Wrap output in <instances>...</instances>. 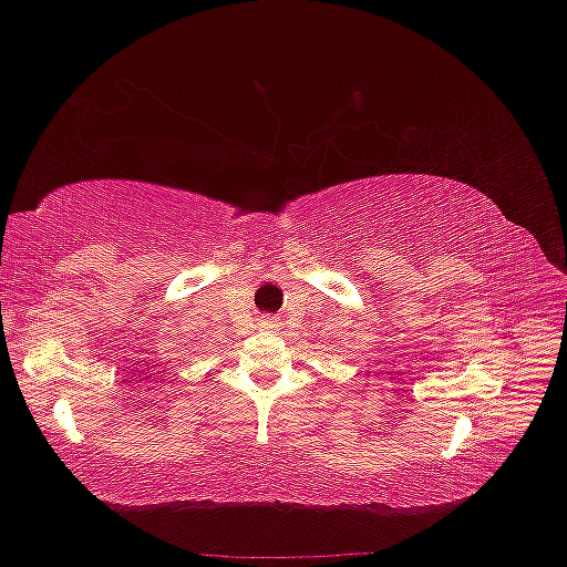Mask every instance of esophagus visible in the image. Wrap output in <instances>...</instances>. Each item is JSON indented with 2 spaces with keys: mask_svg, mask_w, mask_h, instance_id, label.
Returning a JSON list of instances; mask_svg holds the SVG:
<instances>
[{
  "mask_svg": "<svg viewBox=\"0 0 567 567\" xmlns=\"http://www.w3.org/2000/svg\"><path fill=\"white\" fill-rule=\"evenodd\" d=\"M262 324H265V328H275V318H265Z\"/></svg>",
  "mask_w": 567,
  "mask_h": 567,
  "instance_id": "obj_1",
  "label": "esophagus"
}]
</instances>
